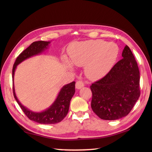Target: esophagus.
I'll return each mask as SVG.
<instances>
[{"label": "esophagus", "mask_w": 152, "mask_h": 152, "mask_svg": "<svg viewBox=\"0 0 152 152\" xmlns=\"http://www.w3.org/2000/svg\"><path fill=\"white\" fill-rule=\"evenodd\" d=\"M84 86V83L81 80H78L76 82V84H75V87L77 89H81L82 87H83Z\"/></svg>", "instance_id": "esophagus-1"}]
</instances>
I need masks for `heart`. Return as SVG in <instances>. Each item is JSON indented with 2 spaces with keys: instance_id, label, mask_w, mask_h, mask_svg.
<instances>
[{
  "instance_id": "obj_1",
  "label": "heart",
  "mask_w": 152,
  "mask_h": 152,
  "mask_svg": "<svg viewBox=\"0 0 152 152\" xmlns=\"http://www.w3.org/2000/svg\"><path fill=\"white\" fill-rule=\"evenodd\" d=\"M118 47L103 40H90L73 44L69 54L73 65L85 66V73L91 80L104 76L111 70L118 55ZM69 66L72 67L70 64Z\"/></svg>"
}]
</instances>
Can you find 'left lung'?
Masks as SVG:
<instances>
[{"mask_svg": "<svg viewBox=\"0 0 152 152\" xmlns=\"http://www.w3.org/2000/svg\"><path fill=\"white\" fill-rule=\"evenodd\" d=\"M122 56L107 75L90 86L92 110L103 120L127 115L140 96V70L127 45Z\"/></svg>", "mask_w": 152, "mask_h": 152, "instance_id": "8db88e82", "label": "left lung"}]
</instances>
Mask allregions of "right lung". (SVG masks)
Here are the masks:
<instances>
[{"mask_svg": "<svg viewBox=\"0 0 152 152\" xmlns=\"http://www.w3.org/2000/svg\"><path fill=\"white\" fill-rule=\"evenodd\" d=\"M49 43L50 42L42 40L34 42L17 57L12 68V81H14V75L17 65L26 59L43 52L48 48ZM75 82H72L64 86L53 104L42 112H34L21 104L16 96L14 84L13 95L23 112L30 120L42 124H54L61 122L67 115L70 100L75 92Z\"/></svg>", "mask_w": 152, "mask_h": 152, "instance_id": "obj_1", "label": "right lung"}]
</instances>
